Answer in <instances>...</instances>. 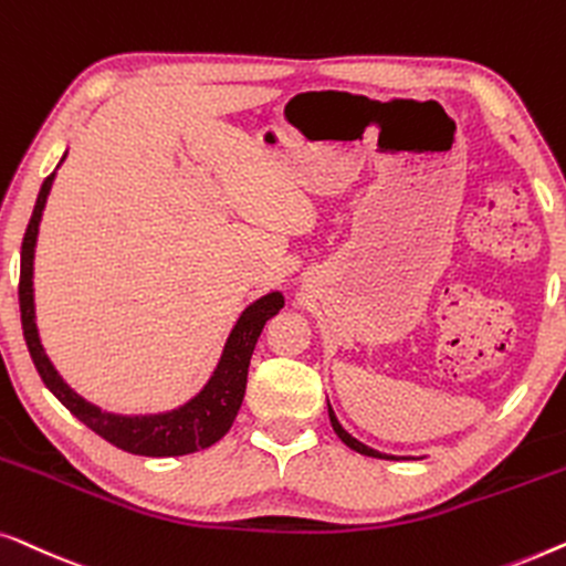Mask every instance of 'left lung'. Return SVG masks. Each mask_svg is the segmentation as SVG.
Segmentation results:
<instances>
[{
    "label": "left lung",
    "mask_w": 566,
    "mask_h": 566,
    "mask_svg": "<svg viewBox=\"0 0 566 566\" xmlns=\"http://www.w3.org/2000/svg\"><path fill=\"white\" fill-rule=\"evenodd\" d=\"M328 416H331V426H333V431L338 433V439L344 441L348 449H354V451H359V453H364V457H377V459H392V457H387V453H379V451H374V449H369V446H364L361 441H356L354 436H348L344 428H340V423H338V418L333 416V410H331V405H328Z\"/></svg>",
    "instance_id": "obj_1"
}]
</instances>
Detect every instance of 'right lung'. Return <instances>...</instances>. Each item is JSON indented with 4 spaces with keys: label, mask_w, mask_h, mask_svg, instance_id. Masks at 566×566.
<instances>
[{
    "label": "right lung",
    "mask_w": 566,
    "mask_h": 566,
    "mask_svg": "<svg viewBox=\"0 0 566 566\" xmlns=\"http://www.w3.org/2000/svg\"><path fill=\"white\" fill-rule=\"evenodd\" d=\"M53 174H48L41 195H38L33 218L28 222L25 238H22V259H20V315H22V333H25L28 352L33 356V364L45 387L59 397V400L76 416L86 428L109 441L117 449L140 453V457H181V453H192L207 449L214 441L230 431L233 420L241 410L245 395V379H249L251 354L256 348V340L264 331L269 317H274L284 307V297L280 292L266 294L245 307V313L238 317L233 333H230L226 352L218 369L207 381L205 389L195 400L181 405L179 410L164 412V416H113V412H102L97 405L86 402L71 389L66 381L59 377L53 364L41 346L35 328V302H33V259H35V241L38 226H41V214L51 192Z\"/></svg>",
    "instance_id": "add662e5"
}]
</instances>
